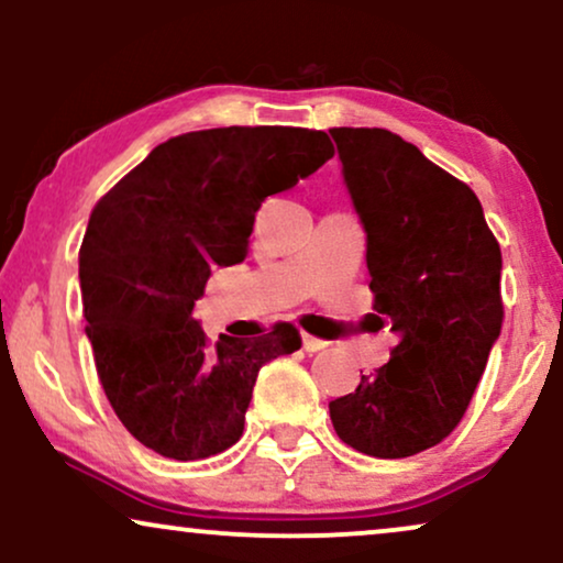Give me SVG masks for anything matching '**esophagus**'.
Returning <instances> with one entry per match:
<instances>
[{
	"mask_svg": "<svg viewBox=\"0 0 563 563\" xmlns=\"http://www.w3.org/2000/svg\"><path fill=\"white\" fill-rule=\"evenodd\" d=\"M301 341H303V349H307V352H320V349L328 346V341L314 339V335H309V333H303Z\"/></svg>",
	"mask_w": 563,
	"mask_h": 563,
	"instance_id": "obj_1",
	"label": "esophagus"
}]
</instances>
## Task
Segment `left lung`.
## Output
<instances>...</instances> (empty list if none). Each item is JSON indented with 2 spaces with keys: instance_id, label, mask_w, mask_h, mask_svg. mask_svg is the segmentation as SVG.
Segmentation results:
<instances>
[{
  "instance_id": "8db88e82",
  "label": "left lung",
  "mask_w": 563,
  "mask_h": 563,
  "mask_svg": "<svg viewBox=\"0 0 563 563\" xmlns=\"http://www.w3.org/2000/svg\"><path fill=\"white\" fill-rule=\"evenodd\" d=\"M367 232L371 331L391 328L389 363L333 399L349 448L410 457L450 437L500 335V243L474 190L389 129H331Z\"/></svg>"
}]
</instances>
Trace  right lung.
I'll return each instance as SVG.
<instances>
[{"label": "right lung", "instance_id": "add662e5", "mask_svg": "<svg viewBox=\"0 0 563 563\" xmlns=\"http://www.w3.org/2000/svg\"><path fill=\"white\" fill-rule=\"evenodd\" d=\"M328 158L320 129H203L161 142L95 203L79 251L87 335L108 402L147 450L232 448L260 367L301 346L290 322L211 344L192 307L211 269L245 260L262 200Z\"/></svg>", "mask_w": 563, "mask_h": 563}]
</instances>
